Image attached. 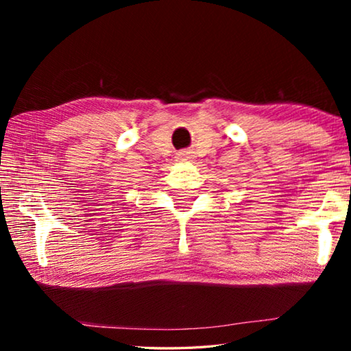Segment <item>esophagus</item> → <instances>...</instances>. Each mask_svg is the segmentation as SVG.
Masks as SVG:
<instances>
[{"label": "esophagus", "instance_id": "esophagus-1", "mask_svg": "<svg viewBox=\"0 0 351 351\" xmlns=\"http://www.w3.org/2000/svg\"><path fill=\"white\" fill-rule=\"evenodd\" d=\"M190 156H192V154H189V152H182V153H180V158H181V159H189Z\"/></svg>", "mask_w": 351, "mask_h": 351}]
</instances>
